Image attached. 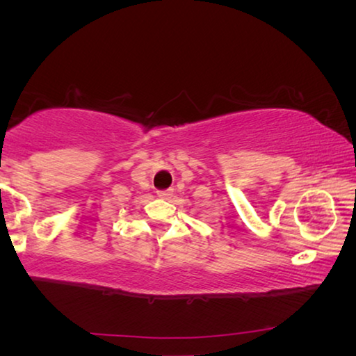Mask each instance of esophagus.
<instances>
[{
  "instance_id": "obj_1",
  "label": "esophagus",
  "mask_w": 356,
  "mask_h": 356,
  "mask_svg": "<svg viewBox=\"0 0 356 356\" xmlns=\"http://www.w3.org/2000/svg\"><path fill=\"white\" fill-rule=\"evenodd\" d=\"M156 195H159L160 197H163V200H170V197L172 196V190H160L156 191Z\"/></svg>"
}]
</instances>
